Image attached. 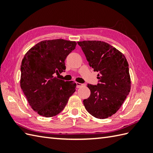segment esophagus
Masks as SVG:
<instances>
[{
    "label": "esophagus",
    "mask_w": 153,
    "mask_h": 153,
    "mask_svg": "<svg viewBox=\"0 0 153 153\" xmlns=\"http://www.w3.org/2000/svg\"><path fill=\"white\" fill-rule=\"evenodd\" d=\"M83 84H82V83H76V87H77V88H79V87H81L82 86H83Z\"/></svg>",
    "instance_id": "obj_1"
}]
</instances>
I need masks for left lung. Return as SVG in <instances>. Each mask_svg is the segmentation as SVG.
<instances>
[{
	"label": "left lung",
	"mask_w": 153,
	"mask_h": 153,
	"mask_svg": "<svg viewBox=\"0 0 153 153\" xmlns=\"http://www.w3.org/2000/svg\"><path fill=\"white\" fill-rule=\"evenodd\" d=\"M90 67L98 71L97 85L87 84L91 95L83 100L90 114L105 119L118 111L130 91L129 65L124 55L112 45L100 41L77 42Z\"/></svg>",
	"instance_id": "1"
}]
</instances>
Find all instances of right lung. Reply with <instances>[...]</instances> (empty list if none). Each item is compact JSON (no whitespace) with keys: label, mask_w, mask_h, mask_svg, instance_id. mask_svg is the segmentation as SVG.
<instances>
[{"label":"right lung","mask_w":153,"mask_h":153,"mask_svg":"<svg viewBox=\"0 0 153 153\" xmlns=\"http://www.w3.org/2000/svg\"><path fill=\"white\" fill-rule=\"evenodd\" d=\"M76 44L62 39L43 41L31 48L23 58L21 88L32 109L39 115H57L76 91V83L59 79L54 75L66 70L64 61Z\"/></svg>","instance_id":"obj_1"}]
</instances>
